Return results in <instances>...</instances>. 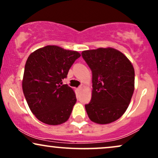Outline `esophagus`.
<instances>
[{"instance_id": "1", "label": "esophagus", "mask_w": 158, "mask_h": 158, "mask_svg": "<svg viewBox=\"0 0 158 158\" xmlns=\"http://www.w3.org/2000/svg\"><path fill=\"white\" fill-rule=\"evenodd\" d=\"M81 90H83V86H79V88H78V91H79V93H80Z\"/></svg>"}]
</instances>
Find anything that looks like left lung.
<instances>
[{
	"instance_id": "left-lung-1",
	"label": "left lung",
	"mask_w": 158,
	"mask_h": 158,
	"mask_svg": "<svg viewBox=\"0 0 158 158\" xmlns=\"http://www.w3.org/2000/svg\"><path fill=\"white\" fill-rule=\"evenodd\" d=\"M83 59L92 71V96L85 105L88 117L97 124H108L126 112L135 90V69L118 50L99 48L84 50Z\"/></svg>"
}]
</instances>
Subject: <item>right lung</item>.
<instances>
[{"label":"right lung","mask_w":158,"mask_h":158,"mask_svg":"<svg viewBox=\"0 0 158 158\" xmlns=\"http://www.w3.org/2000/svg\"><path fill=\"white\" fill-rule=\"evenodd\" d=\"M81 56L79 52L48 45L27 59L22 88L29 108L41 122L57 126L68 121L77 102L73 89L62 80Z\"/></svg>","instance_id":"1"}]
</instances>
